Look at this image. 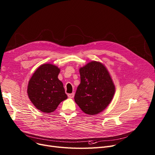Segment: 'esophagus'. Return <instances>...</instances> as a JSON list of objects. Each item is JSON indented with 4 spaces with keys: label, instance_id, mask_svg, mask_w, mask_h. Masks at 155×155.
Returning <instances> with one entry per match:
<instances>
[{
    "label": "esophagus",
    "instance_id": "esophagus-1",
    "mask_svg": "<svg viewBox=\"0 0 155 155\" xmlns=\"http://www.w3.org/2000/svg\"><path fill=\"white\" fill-rule=\"evenodd\" d=\"M68 97L70 98H73L74 97V93H71V94H68Z\"/></svg>",
    "mask_w": 155,
    "mask_h": 155
}]
</instances>
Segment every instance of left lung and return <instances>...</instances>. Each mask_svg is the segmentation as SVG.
Segmentation results:
<instances>
[{"label": "left lung", "mask_w": 155, "mask_h": 155, "mask_svg": "<svg viewBox=\"0 0 155 155\" xmlns=\"http://www.w3.org/2000/svg\"><path fill=\"white\" fill-rule=\"evenodd\" d=\"M80 84L75 101L88 115H97L105 110L111 102L115 88L105 67L95 61L80 68Z\"/></svg>", "instance_id": "obj_1"}]
</instances>
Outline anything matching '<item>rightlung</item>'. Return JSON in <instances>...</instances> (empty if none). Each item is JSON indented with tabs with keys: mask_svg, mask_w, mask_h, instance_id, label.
Wrapping results in <instances>:
<instances>
[{
	"mask_svg": "<svg viewBox=\"0 0 155 155\" xmlns=\"http://www.w3.org/2000/svg\"><path fill=\"white\" fill-rule=\"evenodd\" d=\"M60 69L50 64L40 66L28 81L27 94L34 106L45 113L56 110L67 98L62 82L58 78Z\"/></svg>",
	"mask_w": 155,
	"mask_h": 155,
	"instance_id": "add662e5",
	"label": "right lung"
}]
</instances>
